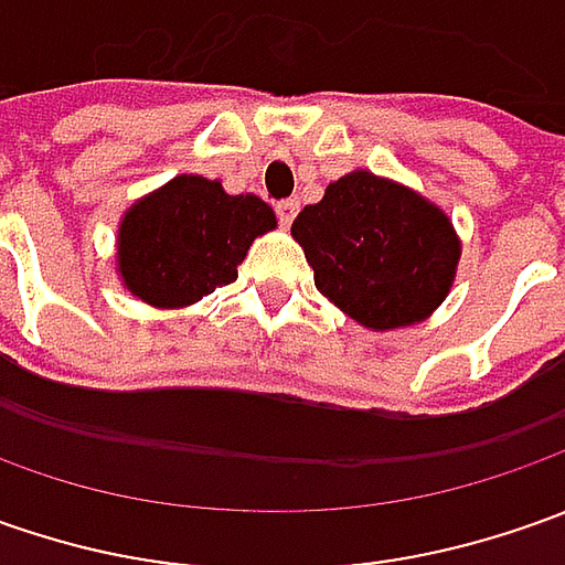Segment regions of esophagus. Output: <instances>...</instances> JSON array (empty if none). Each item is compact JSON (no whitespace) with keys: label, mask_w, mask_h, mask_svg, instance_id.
Here are the masks:
<instances>
[{"label":"esophagus","mask_w":565,"mask_h":565,"mask_svg":"<svg viewBox=\"0 0 565 565\" xmlns=\"http://www.w3.org/2000/svg\"><path fill=\"white\" fill-rule=\"evenodd\" d=\"M298 213V201H279L276 204V216H279V226H289Z\"/></svg>","instance_id":"34e87169"}]
</instances>
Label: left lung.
Wrapping results in <instances>:
<instances>
[{"instance_id":"1","label":"left lung","mask_w":565,"mask_h":565,"mask_svg":"<svg viewBox=\"0 0 565 565\" xmlns=\"http://www.w3.org/2000/svg\"><path fill=\"white\" fill-rule=\"evenodd\" d=\"M315 286L371 330L424 320L449 292L459 242L440 206L422 194L352 172L292 223Z\"/></svg>"}]
</instances>
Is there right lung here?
Returning a JSON list of instances; mask_svg holds the SVG:
<instances>
[{
    "label": "right lung",
    "mask_w": 565,
    "mask_h": 565,
    "mask_svg": "<svg viewBox=\"0 0 565 565\" xmlns=\"http://www.w3.org/2000/svg\"><path fill=\"white\" fill-rule=\"evenodd\" d=\"M276 226L254 194H226L220 182L179 175L125 213L121 282L153 308L194 305L238 279L250 242Z\"/></svg>",
    "instance_id": "1"
}]
</instances>
